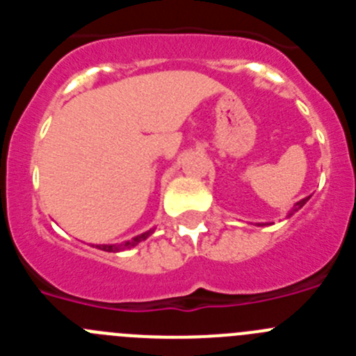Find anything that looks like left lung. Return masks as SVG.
Masks as SVG:
<instances>
[{
	"instance_id": "obj_1",
	"label": "left lung",
	"mask_w": 356,
	"mask_h": 356,
	"mask_svg": "<svg viewBox=\"0 0 356 356\" xmlns=\"http://www.w3.org/2000/svg\"><path fill=\"white\" fill-rule=\"evenodd\" d=\"M308 200H310V196H307V197H303V200H300V201H298V203H296V205L292 207V209H291V212L287 213V219H289V217L292 216V213H294V212H298V210H300L301 207H303L305 203H307ZM267 225H269V222H257V226H267Z\"/></svg>"
}]
</instances>
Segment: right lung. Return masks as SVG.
I'll list each match as a JSON object with an SVG mask.
<instances>
[{
	"instance_id": "add662e5",
	"label": "right lung",
	"mask_w": 356,
	"mask_h": 356,
	"mask_svg": "<svg viewBox=\"0 0 356 356\" xmlns=\"http://www.w3.org/2000/svg\"><path fill=\"white\" fill-rule=\"evenodd\" d=\"M153 232H155V228L147 229V232H144V234H140V235H135V237H131L130 241L115 242V244H96V248L97 250L106 251V253H119V251H127V250H131V248L137 246L139 242L146 241L149 235H153Z\"/></svg>"
}]
</instances>
